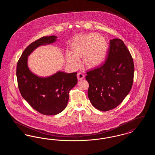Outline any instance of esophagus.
<instances>
[{
	"label": "esophagus",
	"mask_w": 155,
	"mask_h": 155,
	"mask_svg": "<svg viewBox=\"0 0 155 155\" xmlns=\"http://www.w3.org/2000/svg\"><path fill=\"white\" fill-rule=\"evenodd\" d=\"M84 77H85L84 74V73H82V72H78V74H77V78H78V79L79 80L83 79L84 78Z\"/></svg>",
	"instance_id": "34e87169"
}]
</instances>
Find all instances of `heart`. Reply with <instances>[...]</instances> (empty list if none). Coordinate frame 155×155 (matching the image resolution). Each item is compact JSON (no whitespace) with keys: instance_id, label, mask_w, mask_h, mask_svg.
Segmentation results:
<instances>
[{"instance_id":"b5f03b06","label":"heart","mask_w":155,"mask_h":155,"mask_svg":"<svg viewBox=\"0 0 155 155\" xmlns=\"http://www.w3.org/2000/svg\"><path fill=\"white\" fill-rule=\"evenodd\" d=\"M72 52H67V63L73 67L80 65L79 58L84 56L83 63L88 68L99 66L107 51V44L102 37L96 33L78 38L73 43Z\"/></svg>"}]
</instances>
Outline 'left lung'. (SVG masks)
Returning <instances> with one entry per match:
<instances>
[{
	"mask_svg": "<svg viewBox=\"0 0 155 155\" xmlns=\"http://www.w3.org/2000/svg\"><path fill=\"white\" fill-rule=\"evenodd\" d=\"M134 74L133 58L124 42L111 39L105 62L87 72L88 96L92 106L103 111L118 106L131 91Z\"/></svg>",
	"mask_w": 155,
	"mask_h": 155,
	"instance_id": "8db88e82",
	"label": "left lung"
}]
</instances>
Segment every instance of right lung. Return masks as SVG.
<instances>
[{
  "instance_id": "right-lung-1",
  "label": "right lung",
  "mask_w": 155,
  "mask_h": 155,
  "mask_svg": "<svg viewBox=\"0 0 155 155\" xmlns=\"http://www.w3.org/2000/svg\"><path fill=\"white\" fill-rule=\"evenodd\" d=\"M56 36L43 37L28 45L17 62L16 75L22 97L39 113L56 115L66 107L69 91L77 83V73L58 71L48 77L32 73L27 64L28 56L37 48L54 42Z\"/></svg>"
}]
</instances>
